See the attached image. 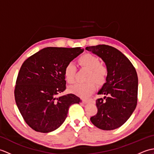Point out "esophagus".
Masks as SVG:
<instances>
[{
  "mask_svg": "<svg viewBox=\"0 0 154 154\" xmlns=\"http://www.w3.org/2000/svg\"><path fill=\"white\" fill-rule=\"evenodd\" d=\"M83 102L84 103H93L94 102V100L93 98H86V99H84L83 100Z\"/></svg>",
  "mask_w": 154,
  "mask_h": 154,
  "instance_id": "esophagus-1",
  "label": "esophagus"
}]
</instances>
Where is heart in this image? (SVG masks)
<instances>
[{
    "instance_id": "obj_1",
    "label": "heart",
    "mask_w": 154,
    "mask_h": 154,
    "mask_svg": "<svg viewBox=\"0 0 154 154\" xmlns=\"http://www.w3.org/2000/svg\"><path fill=\"white\" fill-rule=\"evenodd\" d=\"M81 67L89 69L88 80L86 83H77L69 88V91L81 97H86L92 93L96 89L94 80L97 83H101L105 80L107 76L108 69L104 65L101 64L99 57L91 54H85L81 55L77 60ZM77 67L73 63H68L64 67L63 75L65 79L69 83H73L75 79Z\"/></svg>"
}]
</instances>
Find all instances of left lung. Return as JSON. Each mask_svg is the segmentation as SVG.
<instances>
[{"label": "left lung", "mask_w": 154, "mask_h": 154, "mask_svg": "<svg viewBox=\"0 0 154 154\" xmlns=\"http://www.w3.org/2000/svg\"><path fill=\"white\" fill-rule=\"evenodd\" d=\"M103 59L108 69L106 83L98 94L97 112L91 117L94 126L112 130L125 123L135 110L138 100V75L132 63L122 52L107 45L87 47Z\"/></svg>", "instance_id": "left-lung-1"}]
</instances>
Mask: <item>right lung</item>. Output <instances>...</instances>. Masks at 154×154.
I'll list each match as a JSON object with an SVG mask.
<instances>
[{
	"label": "right lung",
	"mask_w": 154,
	"mask_h": 154,
	"mask_svg": "<svg viewBox=\"0 0 154 154\" xmlns=\"http://www.w3.org/2000/svg\"><path fill=\"white\" fill-rule=\"evenodd\" d=\"M83 51L81 48L48 47L22 65L16 81L15 101L26 123L35 131L56 130L66 119L69 106L81 101L71 93L57 96L66 89L65 66Z\"/></svg>",
	"instance_id": "obj_1"
}]
</instances>
